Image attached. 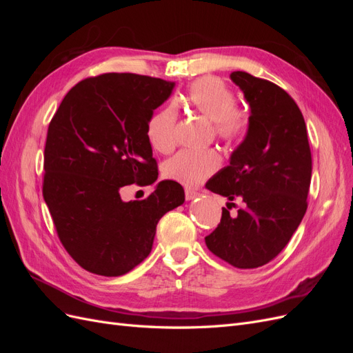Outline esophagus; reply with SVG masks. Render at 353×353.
<instances>
[{
  "mask_svg": "<svg viewBox=\"0 0 353 353\" xmlns=\"http://www.w3.org/2000/svg\"><path fill=\"white\" fill-rule=\"evenodd\" d=\"M200 193L196 190H191V188H187L185 190V200H194Z\"/></svg>",
  "mask_w": 353,
  "mask_h": 353,
  "instance_id": "34e87169",
  "label": "esophagus"
}]
</instances>
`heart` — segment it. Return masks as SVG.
<instances>
[{
	"label": "heart",
	"mask_w": 353,
	"mask_h": 353,
	"mask_svg": "<svg viewBox=\"0 0 353 353\" xmlns=\"http://www.w3.org/2000/svg\"><path fill=\"white\" fill-rule=\"evenodd\" d=\"M185 101L191 109L213 122V131L228 145L240 144L248 135L250 119L245 110L236 108L234 91L218 78H200L190 85ZM176 110L172 105L157 110L147 123V140L157 152H169L175 145ZM221 157L212 150H183L168 159L163 165L166 178L193 187L215 174Z\"/></svg>",
	"instance_id": "heart-1"
}]
</instances>
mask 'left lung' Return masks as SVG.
<instances>
[{"mask_svg": "<svg viewBox=\"0 0 353 353\" xmlns=\"http://www.w3.org/2000/svg\"><path fill=\"white\" fill-rule=\"evenodd\" d=\"M231 79L250 105L249 131L206 188L227 197L228 208L234 199L243 206L236 216L222 208L205 241L222 261L250 270L272 261L302 222L312 157L303 114L290 95L248 72H232Z\"/></svg>", "mask_w": 353, "mask_h": 353, "instance_id": "1", "label": "left lung"}]
</instances>
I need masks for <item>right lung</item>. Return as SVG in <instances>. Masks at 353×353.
<instances>
[{"label": "right lung", "mask_w": 353, "mask_h": 353, "mask_svg": "<svg viewBox=\"0 0 353 353\" xmlns=\"http://www.w3.org/2000/svg\"><path fill=\"white\" fill-rule=\"evenodd\" d=\"M174 87L144 74L104 73L74 85L52 116L42 194L61 244L83 270L104 276L134 270L152 252L159 219L185 200L169 179L144 200L123 201L119 193L157 179L147 123Z\"/></svg>", "instance_id": "obj_1"}]
</instances>
